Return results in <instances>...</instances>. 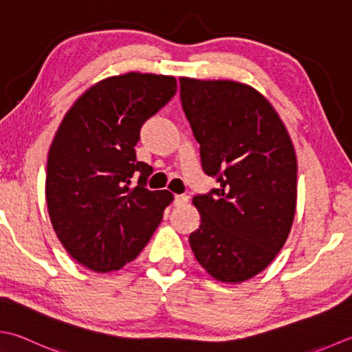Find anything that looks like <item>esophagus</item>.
Wrapping results in <instances>:
<instances>
[{
  "label": "esophagus",
  "mask_w": 352,
  "mask_h": 352,
  "mask_svg": "<svg viewBox=\"0 0 352 352\" xmlns=\"http://www.w3.org/2000/svg\"><path fill=\"white\" fill-rule=\"evenodd\" d=\"M189 201L188 195H174V204L175 206H183Z\"/></svg>",
  "instance_id": "obj_1"
}]
</instances>
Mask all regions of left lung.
<instances>
[{"label": "left lung", "instance_id": "8db88e82", "mask_svg": "<svg viewBox=\"0 0 352 352\" xmlns=\"http://www.w3.org/2000/svg\"><path fill=\"white\" fill-rule=\"evenodd\" d=\"M183 111L218 188L194 197L201 215L189 243L221 282H243L272 263L290 233L298 162L290 135L263 94L232 80L180 79Z\"/></svg>", "mask_w": 352, "mask_h": 352}]
</instances>
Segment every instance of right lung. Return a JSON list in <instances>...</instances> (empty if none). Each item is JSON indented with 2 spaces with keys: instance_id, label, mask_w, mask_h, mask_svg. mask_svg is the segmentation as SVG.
Instances as JSON below:
<instances>
[{
  "instance_id": "obj_1",
  "label": "right lung",
  "mask_w": 352,
  "mask_h": 352,
  "mask_svg": "<svg viewBox=\"0 0 352 352\" xmlns=\"http://www.w3.org/2000/svg\"><path fill=\"white\" fill-rule=\"evenodd\" d=\"M175 93L172 76L108 78L76 100L54 135L47 160L48 215L65 250L89 270H119L139 256L174 198L146 188L153 168L137 162L134 146L143 123Z\"/></svg>"
}]
</instances>
